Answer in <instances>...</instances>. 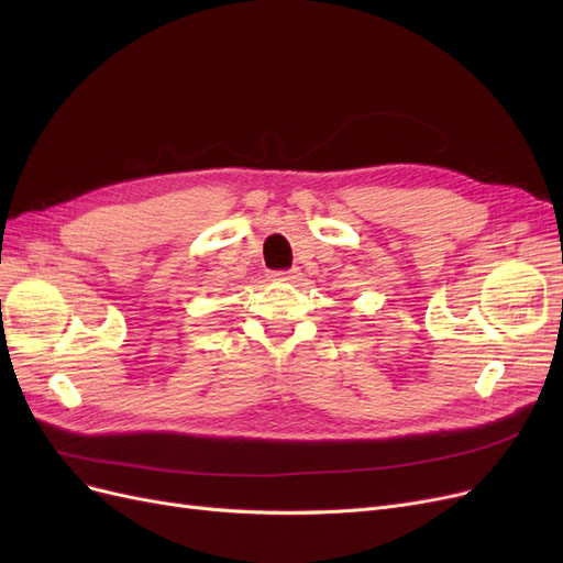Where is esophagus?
Here are the masks:
<instances>
[{
    "label": "esophagus",
    "mask_w": 563,
    "mask_h": 563,
    "mask_svg": "<svg viewBox=\"0 0 563 563\" xmlns=\"http://www.w3.org/2000/svg\"><path fill=\"white\" fill-rule=\"evenodd\" d=\"M300 277V269L294 267V269H279V272H272V279L277 282H294Z\"/></svg>",
    "instance_id": "34e87169"
}]
</instances>
